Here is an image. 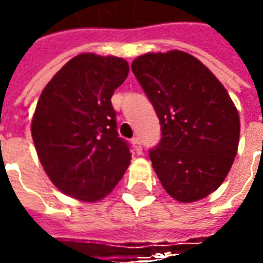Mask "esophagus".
Instances as JSON below:
<instances>
[{"instance_id": "esophagus-1", "label": "esophagus", "mask_w": 263, "mask_h": 263, "mask_svg": "<svg viewBox=\"0 0 263 263\" xmlns=\"http://www.w3.org/2000/svg\"><path fill=\"white\" fill-rule=\"evenodd\" d=\"M132 146H134V149H135V152L138 155L142 154V146H141V139L139 138H134L132 139Z\"/></svg>"}]
</instances>
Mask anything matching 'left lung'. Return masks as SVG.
Returning <instances> with one entry per match:
<instances>
[{"instance_id": "8db88e82", "label": "left lung", "mask_w": 263, "mask_h": 263, "mask_svg": "<svg viewBox=\"0 0 263 263\" xmlns=\"http://www.w3.org/2000/svg\"><path fill=\"white\" fill-rule=\"evenodd\" d=\"M131 67L160 121L149 158L162 186L180 203L207 197L224 182L239 142V115L226 87L182 50L145 53Z\"/></svg>"}]
</instances>
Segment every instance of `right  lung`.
Here are the masks:
<instances>
[{
	"instance_id": "right-lung-1",
	"label": "right lung",
	"mask_w": 263,
	"mask_h": 263,
	"mask_svg": "<svg viewBox=\"0 0 263 263\" xmlns=\"http://www.w3.org/2000/svg\"><path fill=\"white\" fill-rule=\"evenodd\" d=\"M128 62L80 53L43 88L32 118L36 154L60 192L96 203L112 192L129 166L111 97L125 81Z\"/></svg>"
}]
</instances>
